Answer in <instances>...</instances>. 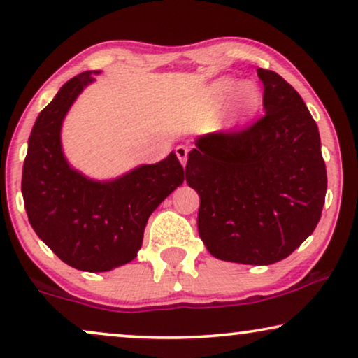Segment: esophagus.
I'll use <instances>...</instances> for the list:
<instances>
[{
    "label": "esophagus",
    "instance_id": "esophagus-1",
    "mask_svg": "<svg viewBox=\"0 0 358 358\" xmlns=\"http://www.w3.org/2000/svg\"><path fill=\"white\" fill-rule=\"evenodd\" d=\"M176 155H178V158H179V161H180V164L182 166H185V163H187V155H189V150L185 148V146H178V148H176Z\"/></svg>",
    "mask_w": 358,
    "mask_h": 358
}]
</instances>
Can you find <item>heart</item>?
I'll return each instance as SVG.
<instances>
[{
  "label": "heart",
  "mask_w": 358,
  "mask_h": 358,
  "mask_svg": "<svg viewBox=\"0 0 358 358\" xmlns=\"http://www.w3.org/2000/svg\"><path fill=\"white\" fill-rule=\"evenodd\" d=\"M228 101V124L241 127L256 117L261 109L262 91L254 81L238 83L231 76H222L203 87L200 94V109L203 115H210Z\"/></svg>",
  "instance_id": "b5f03b06"
}]
</instances>
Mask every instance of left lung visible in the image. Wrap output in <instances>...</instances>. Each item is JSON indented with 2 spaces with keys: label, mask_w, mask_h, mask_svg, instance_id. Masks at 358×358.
I'll return each mask as SVG.
<instances>
[{
  "label": "left lung",
  "mask_w": 358,
  "mask_h": 358,
  "mask_svg": "<svg viewBox=\"0 0 358 358\" xmlns=\"http://www.w3.org/2000/svg\"><path fill=\"white\" fill-rule=\"evenodd\" d=\"M257 75L266 115L238 134L195 138L185 180L200 197L197 227L208 252L268 266L315 231L327 174L305 101L275 71L259 68Z\"/></svg>",
  "instance_id": "8db88e82"
}]
</instances>
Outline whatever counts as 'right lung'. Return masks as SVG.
Instances as JSON below:
<instances>
[{"instance_id":"add662e5","label":"right lung","mask_w":358,"mask_h":358,"mask_svg":"<svg viewBox=\"0 0 358 358\" xmlns=\"http://www.w3.org/2000/svg\"><path fill=\"white\" fill-rule=\"evenodd\" d=\"M101 71L65 83L38 114L22 168V197L37 236L68 266L107 272L134 261L150 215L184 182L174 151L155 164H140L114 179H92L63 153V120Z\"/></svg>"}]
</instances>
